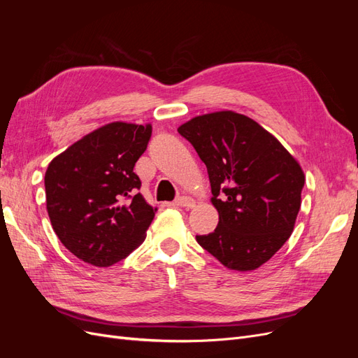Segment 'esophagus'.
Here are the masks:
<instances>
[{"label":"esophagus","mask_w":358,"mask_h":358,"mask_svg":"<svg viewBox=\"0 0 358 358\" xmlns=\"http://www.w3.org/2000/svg\"><path fill=\"white\" fill-rule=\"evenodd\" d=\"M194 204H196V201H194L191 197H187V196H179V197L175 200V206H178V208L192 209Z\"/></svg>","instance_id":"esophagus-1"}]
</instances>
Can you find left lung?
<instances>
[{
	"instance_id": "1",
	"label": "left lung",
	"mask_w": 358,
	"mask_h": 358,
	"mask_svg": "<svg viewBox=\"0 0 358 358\" xmlns=\"http://www.w3.org/2000/svg\"><path fill=\"white\" fill-rule=\"evenodd\" d=\"M208 167L216 229L196 236L229 268L254 270L272 258L294 229L305 175L278 140L251 117L216 112L178 128Z\"/></svg>"
}]
</instances>
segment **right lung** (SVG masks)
<instances>
[{
    "label": "right lung",
    "mask_w": 358,
    "mask_h": 358,
    "mask_svg": "<svg viewBox=\"0 0 358 358\" xmlns=\"http://www.w3.org/2000/svg\"><path fill=\"white\" fill-rule=\"evenodd\" d=\"M150 125L107 124L50 161L45 175L48 213L61 243L82 262L107 267L145 241L157 209L138 192L137 159Z\"/></svg>",
    "instance_id": "obj_1"
}]
</instances>
